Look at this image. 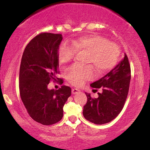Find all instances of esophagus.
Wrapping results in <instances>:
<instances>
[{
  "label": "esophagus",
  "mask_w": 150,
  "mask_h": 150,
  "mask_svg": "<svg viewBox=\"0 0 150 150\" xmlns=\"http://www.w3.org/2000/svg\"><path fill=\"white\" fill-rule=\"evenodd\" d=\"M78 92H80V90H79L78 89H77V88L72 89V94H77V93H78Z\"/></svg>",
  "instance_id": "1"
}]
</instances>
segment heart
<instances>
[{"label": "heart", "mask_w": 150, "mask_h": 150, "mask_svg": "<svg viewBox=\"0 0 150 150\" xmlns=\"http://www.w3.org/2000/svg\"><path fill=\"white\" fill-rule=\"evenodd\" d=\"M77 51L89 53L87 63H91L99 74L106 73L112 70L118 63L120 53L116 44L110 42L102 36L91 34L73 40L72 44H62L58 50L60 62L63 64L69 63ZM65 76L72 85L80 86L85 81L94 77V70L91 65H73L67 69Z\"/></svg>", "instance_id": "heart-1"}]
</instances>
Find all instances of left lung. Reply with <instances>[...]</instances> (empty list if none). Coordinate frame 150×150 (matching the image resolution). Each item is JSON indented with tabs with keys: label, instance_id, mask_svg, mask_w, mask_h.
I'll return each mask as SVG.
<instances>
[{
	"label": "left lung",
	"instance_id": "obj_1",
	"mask_svg": "<svg viewBox=\"0 0 150 150\" xmlns=\"http://www.w3.org/2000/svg\"><path fill=\"white\" fill-rule=\"evenodd\" d=\"M130 65L125 57L104 77L91 84L93 88L102 89L98 98H92L86 93L87 101L84 106L85 119L101 125L111 122L123 109L128 94L130 81Z\"/></svg>",
	"mask_w": 150,
	"mask_h": 150
}]
</instances>
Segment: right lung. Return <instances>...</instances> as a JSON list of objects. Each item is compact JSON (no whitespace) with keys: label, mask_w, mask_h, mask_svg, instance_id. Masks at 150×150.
<instances>
[{"label":"right lung","mask_w":150,"mask_h":150,"mask_svg":"<svg viewBox=\"0 0 150 150\" xmlns=\"http://www.w3.org/2000/svg\"><path fill=\"white\" fill-rule=\"evenodd\" d=\"M63 37L61 34L41 33L25 47L19 76L20 97L32 119L42 125L58 123L63 116V106L71 95V88L63 85L57 90L49 89L51 80L58 71V49Z\"/></svg>","instance_id":"obj_1"}]
</instances>
